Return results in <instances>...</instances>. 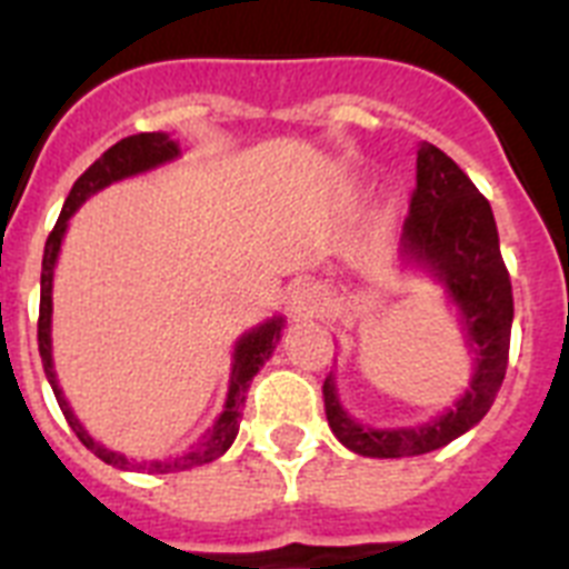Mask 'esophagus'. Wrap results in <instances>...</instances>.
Listing matches in <instances>:
<instances>
[{"label": "esophagus", "mask_w": 569, "mask_h": 569, "mask_svg": "<svg viewBox=\"0 0 569 569\" xmlns=\"http://www.w3.org/2000/svg\"><path fill=\"white\" fill-rule=\"evenodd\" d=\"M290 305H293V310L299 313V317H313V313L322 310L325 290L319 288V284H313V281L299 284V288L293 290V296H290Z\"/></svg>", "instance_id": "1"}]
</instances>
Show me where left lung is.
I'll list each match as a JSON object with an SVG mask.
<instances>
[{"mask_svg":"<svg viewBox=\"0 0 569 569\" xmlns=\"http://www.w3.org/2000/svg\"><path fill=\"white\" fill-rule=\"evenodd\" d=\"M402 256L443 281L463 310L466 337L478 366L455 409L415 429H368L353 423L328 377L322 382L328 426L339 443L366 458H411L451 443L492 409L509 362L512 281L501 259L492 207L469 174L431 143L417 152V187L402 224Z\"/></svg>","mask_w":569,"mask_h":569,"instance_id":"left-lung-1","label":"left lung"}]
</instances>
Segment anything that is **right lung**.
<instances>
[{
  "label": "right lung",
  "mask_w": 569,
  "mask_h": 569,
  "mask_svg": "<svg viewBox=\"0 0 569 569\" xmlns=\"http://www.w3.org/2000/svg\"><path fill=\"white\" fill-rule=\"evenodd\" d=\"M178 158V143L169 140V134L163 132H140L132 134V138H123L118 143L106 149L100 158L91 163L86 172L80 174L71 187L66 198V207H62L57 224H53L51 236L46 241V252H42V279H40V322H37V339H40V357L42 368H46V377L53 388V397L60 402L62 415H66L68 426L74 429V435L80 437V443L89 451H94L97 458L109 466H118V469H138V472L149 475H167V472H183V469H192V466L212 463L216 458H221L227 449L232 446L238 435V423H241V411H244L247 402V388H250V380L259 373V368L264 366L270 353H273L276 342H279L281 333V319L273 317L270 322L259 325L256 331L244 333L236 345V362H232V377H230V391H227V402L221 417L216 420L207 437L196 449L183 451L178 458L169 460H149V463H134L126 455H118V451L106 449L77 423L74 411L68 409L66 397H62L60 386H57V373H53L51 362V281H53V264H57V252H60L62 244V232L68 227V218L74 216L77 207L89 196H94L97 189L109 187V183L120 181V178H129V174L146 172V169L158 167V163H167V160Z\"/></svg>",
  "instance_id": "add662e5"
}]
</instances>
